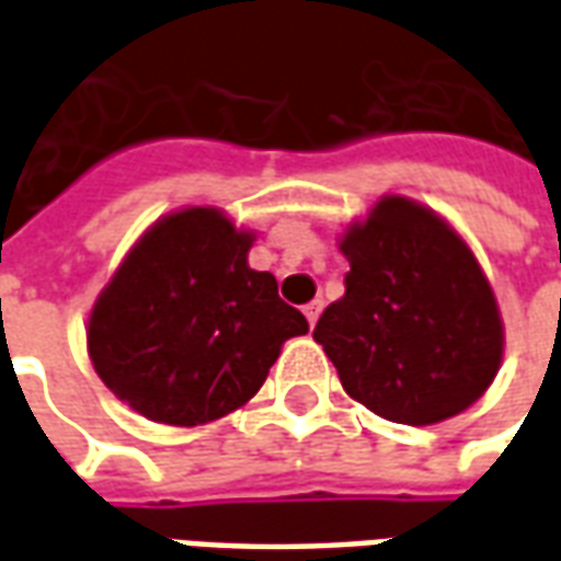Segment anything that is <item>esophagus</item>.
Instances as JSON below:
<instances>
[{"label": "esophagus", "instance_id": "34e87169", "mask_svg": "<svg viewBox=\"0 0 561 561\" xmlns=\"http://www.w3.org/2000/svg\"><path fill=\"white\" fill-rule=\"evenodd\" d=\"M321 309H324V300H312V304L304 306V316L309 324H316L318 316H321Z\"/></svg>", "mask_w": 561, "mask_h": 561}]
</instances>
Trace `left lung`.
I'll use <instances>...</instances> for the list:
<instances>
[{
    "label": "left lung",
    "mask_w": 561,
    "mask_h": 561,
    "mask_svg": "<svg viewBox=\"0 0 561 561\" xmlns=\"http://www.w3.org/2000/svg\"><path fill=\"white\" fill-rule=\"evenodd\" d=\"M345 297L316 324L345 393L393 423L466 412L505 352L495 294L466 240L417 201L385 195L342 233Z\"/></svg>",
    "instance_id": "obj_1"
}]
</instances>
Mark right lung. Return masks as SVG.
Returning a JSON list of instances; mask_svg holds the SVG:
<instances>
[{
    "label": "right lung",
    "instance_id": "right-lung-1",
    "mask_svg": "<svg viewBox=\"0 0 561 561\" xmlns=\"http://www.w3.org/2000/svg\"><path fill=\"white\" fill-rule=\"evenodd\" d=\"M252 231L221 209L159 219L104 285L87 324L95 373L149 421L197 426L255 397L309 321L249 267Z\"/></svg>",
    "mask_w": 561,
    "mask_h": 561
}]
</instances>
